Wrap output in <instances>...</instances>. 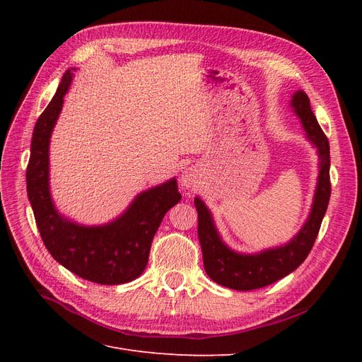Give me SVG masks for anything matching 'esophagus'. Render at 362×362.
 Here are the masks:
<instances>
[{"label": "esophagus", "mask_w": 362, "mask_h": 362, "mask_svg": "<svg viewBox=\"0 0 362 362\" xmlns=\"http://www.w3.org/2000/svg\"><path fill=\"white\" fill-rule=\"evenodd\" d=\"M198 182V172H196V169L193 168H187L182 170V175H181V184L184 185V187H194V184Z\"/></svg>", "instance_id": "obj_1"}]
</instances>
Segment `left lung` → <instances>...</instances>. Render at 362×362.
<instances>
[{"label": "left lung", "instance_id": "obj_1", "mask_svg": "<svg viewBox=\"0 0 362 362\" xmlns=\"http://www.w3.org/2000/svg\"><path fill=\"white\" fill-rule=\"evenodd\" d=\"M290 107L300 119L305 137L315 148L319 156V177L314 190L313 205L305 223L290 242L269 247L255 254H243L229 247L218 234L211 211L196 196L198 210V235L202 247L204 267L206 275L223 287L247 291L270 286L298 269L313 249L322 221L331 198L329 181V141L322 131L311 110L310 98L303 90H296Z\"/></svg>", "mask_w": 362, "mask_h": 362}]
</instances>
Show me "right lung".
<instances>
[{"mask_svg":"<svg viewBox=\"0 0 362 362\" xmlns=\"http://www.w3.org/2000/svg\"><path fill=\"white\" fill-rule=\"evenodd\" d=\"M75 71L71 68L64 72L33 131L27 168L28 201L43 245L54 259L83 279L117 286L144 273L152 238L181 194L177 180L170 178L140 192L122 214L103 225H81L59 213L49 189V141Z\"/></svg>","mask_w":362,"mask_h":362,"instance_id":"obj_1","label":"right lung"}]
</instances>
